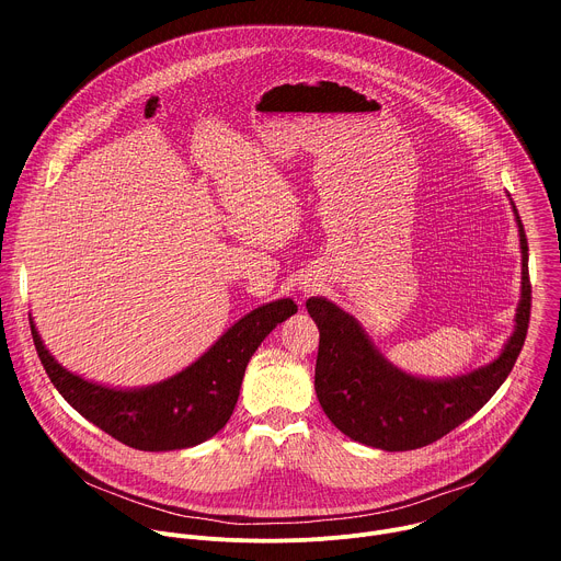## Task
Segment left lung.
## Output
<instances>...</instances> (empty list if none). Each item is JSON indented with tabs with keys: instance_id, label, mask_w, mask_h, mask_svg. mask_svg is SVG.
I'll return each mask as SVG.
<instances>
[{
	"instance_id": "left-lung-1",
	"label": "left lung",
	"mask_w": 561,
	"mask_h": 561,
	"mask_svg": "<svg viewBox=\"0 0 561 561\" xmlns=\"http://www.w3.org/2000/svg\"><path fill=\"white\" fill-rule=\"evenodd\" d=\"M522 247V299L515 331L489 366L448 379H424L392 366L368 340L357 319L310 297L308 314L319 329L314 392L327 417L351 439L381 450H415L442 439L482 409L511 375L530 319L528 242L513 204Z\"/></svg>"
}]
</instances>
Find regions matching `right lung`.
Instances as JSON below:
<instances>
[{"label": "right lung", "mask_w": 561, "mask_h": 561, "mask_svg": "<svg viewBox=\"0 0 561 561\" xmlns=\"http://www.w3.org/2000/svg\"><path fill=\"white\" fill-rule=\"evenodd\" d=\"M295 312L293 299L260 306L182 373L130 390L102 386L66 370L46 351L33 319L31 333L46 375L79 415L130 448L157 453L197 446L226 426L253 353Z\"/></svg>", "instance_id": "add662e5"}]
</instances>
